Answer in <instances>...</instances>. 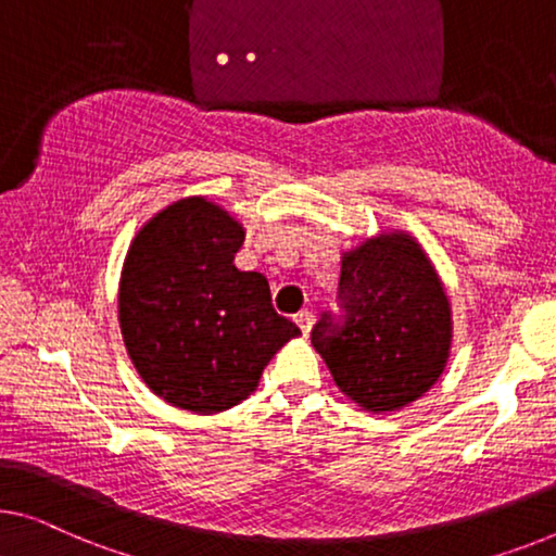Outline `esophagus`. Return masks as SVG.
<instances>
[{"mask_svg":"<svg viewBox=\"0 0 556 556\" xmlns=\"http://www.w3.org/2000/svg\"><path fill=\"white\" fill-rule=\"evenodd\" d=\"M294 321H296V325H300V329L304 331V334H309L312 325H314V314H312L309 309H302V312L294 317Z\"/></svg>","mask_w":556,"mask_h":556,"instance_id":"esophagus-1","label":"esophagus"}]
</instances>
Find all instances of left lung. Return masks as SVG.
<instances>
[{"label": "left lung", "mask_w": 556, "mask_h": 556, "mask_svg": "<svg viewBox=\"0 0 556 556\" xmlns=\"http://www.w3.org/2000/svg\"><path fill=\"white\" fill-rule=\"evenodd\" d=\"M344 321L312 329L342 394L367 412H396L429 392L452 350V304L432 260L407 231H382L342 256Z\"/></svg>", "instance_id": "1"}]
</instances>
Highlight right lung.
I'll list each match as a JSON object with an SVG mask.
<instances>
[{
	"instance_id": "1",
	"label": "right lung",
	"mask_w": 556,
	"mask_h": 556,
	"mask_svg": "<svg viewBox=\"0 0 556 556\" xmlns=\"http://www.w3.org/2000/svg\"><path fill=\"white\" fill-rule=\"evenodd\" d=\"M244 227L206 197L156 212L131 239L119 279V327L137 375L172 407L231 409L302 331L275 312L269 281L239 271Z\"/></svg>"
}]
</instances>
